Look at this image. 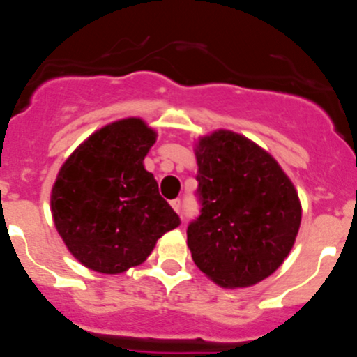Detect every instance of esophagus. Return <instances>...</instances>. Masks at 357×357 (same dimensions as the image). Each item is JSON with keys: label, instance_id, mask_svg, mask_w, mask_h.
<instances>
[{"label": "esophagus", "instance_id": "1", "mask_svg": "<svg viewBox=\"0 0 357 357\" xmlns=\"http://www.w3.org/2000/svg\"><path fill=\"white\" fill-rule=\"evenodd\" d=\"M170 204H172V208H174V210L178 213V211H180V199H172Z\"/></svg>", "mask_w": 357, "mask_h": 357}]
</instances>
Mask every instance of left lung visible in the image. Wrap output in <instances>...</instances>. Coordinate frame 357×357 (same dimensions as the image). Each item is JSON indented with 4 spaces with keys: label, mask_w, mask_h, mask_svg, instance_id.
Listing matches in <instances>:
<instances>
[{
    "label": "left lung",
    "mask_w": 357,
    "mask_h": 357,
    "mask_svg": "<svg viewBox=\"0 0 357 357\" xmlns=\"http://www.w3.org/2000/svg\"><path fill=\"white\" fill-rule=\"evenodd\" d=\"M201 215L187 227L194 264L224 288L269 278L291 252L302 206L290 177L267 151L231 130L196 142Z\"/></svg>",
    "instance_id": "8db88e82"
}]
</instances>
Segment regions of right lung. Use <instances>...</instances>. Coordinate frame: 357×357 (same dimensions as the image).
<instances>
[{"instance_id":"obj_1","label":"right lung","mask_w":357,"mask_h":357,"mask_svg":"<svg viewBox=\"0 0 357 357\" xmlns=\"http://www.w3.org/2000/svg\"><path fill=\"white\" fill-rule=\"evenodd\" d=\"M158 133L140 118L109 123L76 147L52 187V217L70 255L88 269L140 266L180 224L144 158Z\"/></svg>"}]
</instances>
